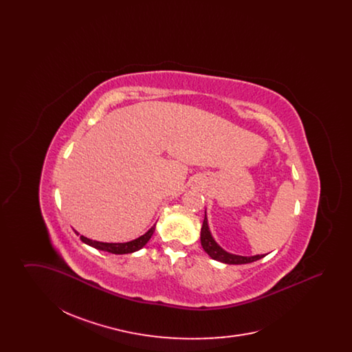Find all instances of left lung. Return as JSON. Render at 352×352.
<instances>
[{"instance_id": "1", "label": "left lung", "mask_w": 352, "mask_h": 352, "mask_svg": "<svg viewBox=\"0 0 352 352\" xmlns=\"http://www.w3.org/2000/svg\"><path fill=\"white\" fill-rule=\"evenodd\" d=\"M201 244L204 252L214 260L224 263V264H231V265H240V264H250L253 261H257L263 257H265V254H254V256H240V254H234L230 252L223 250L217 240L214 239V236L210 231V226H208V219L207 214L204 212V220H203V226L201 230Z\"/></svg>"}]
</instances>
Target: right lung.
I'll return each mask as SVG.
<instances>
[{"label": "right lung", "instance_id": "add662e5", "mask_svg": "<svg viewBox=\"0 0 352 352\" xmlns=\"http://www.w3.org/2000/svg\"><path fill=\"white\" fill-rule=\"evenodd\" d=\"M155 231V224L151 226L145 234L134 240L126 241V243H102V241H96L92 239H88L85 236H80V240L83 241L84 244L94 247L99 251L109 252V253H115V254H125V253H133V252L140 251L141 248H144L146 245V243L151 240V236ZM75 234L79 236V232L75 231Z\"/></svg>", "mask_w": 352, "mask_h": 352}]
</instances>
